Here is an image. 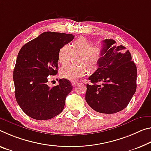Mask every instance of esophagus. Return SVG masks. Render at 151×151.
<instances>
[{
	"mask_svg": "<svg viewBox=\"0 0 151 151\" xmlns=\"http://www.w3.org/2000/svg\"><path fill=\"white\" fill-rule=\"evenodd\" d=\"M72 85H73V87H75V86L77 85V83H76V82H72Z\"/></svg>",
	"mask_w": 151,
	"mask_h": 151,
	"instance_id": "1",
	"label": "esophagus"
}]
</instances>
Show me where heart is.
Returning <instances> with one entry per match:
<instances>
[{
	"instance_id": "heart-1",
	"label": "heart",
	"mask_w": 151,
	"mask_h": 151,
	"mask_svg": "<svg viewBox=\"0 0 151 151\" xmlns=\"http://www.w3.org/2000/svg\"><path fill=\"white\" fill-rule=\"evenodd\" d=\"M91 43L85 37H79L72 43L70 47L64 45L59 50L58 54V63L66 64L70 61L72 53L78 54L77 63L93 70L97 68L103 56L104 48L101 45H91ZM87 70L83 66H73L71 64L63 67L60 70V76L70 81H76L85 76Z\"/></svg>"
}]
</instances>
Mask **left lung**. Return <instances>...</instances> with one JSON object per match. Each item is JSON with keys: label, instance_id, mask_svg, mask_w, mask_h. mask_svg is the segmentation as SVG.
Here are the masks:
<instances>
[{"label": "left lung", "instance_id": "obj_1", "mask_svg": "<svg viewBox=\"0 0 151 151\" xmlns=\"http://www.w3.org/2000/svg\"><path fill=\"white\" fill-rule=\"evenodd\" d=\"M103 42L98 68L88 77L85 100L99 114H111L127 107L136 92L137 68L128 50L114 40ZM100 83V84H98Z\"/></svg>", "mask_w": 151, "mask_h": 151}]
</instances>
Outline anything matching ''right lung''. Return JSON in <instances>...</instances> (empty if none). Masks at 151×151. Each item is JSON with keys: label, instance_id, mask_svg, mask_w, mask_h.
I'll return each mask as SVG.
<instances>
[{"label": "right lung", "instance_id": "1", "mask_svg": "<svg viewBox=\"0 0 151 151\" xmlns=\"http://www.w3.org/2000/svg\"><path fill=\"white\" fill-rule=\"evenodd\" d=\"M73 35L46 32L21 47L13 71L15 95L21 109L32 118L49 119L60 114L66 96L73 89L70 81L59 80L58 85H47L50 76L58 73V54Z\"/></svg>", "mask_w": 151, "mask_h": 151}]
</instances>
